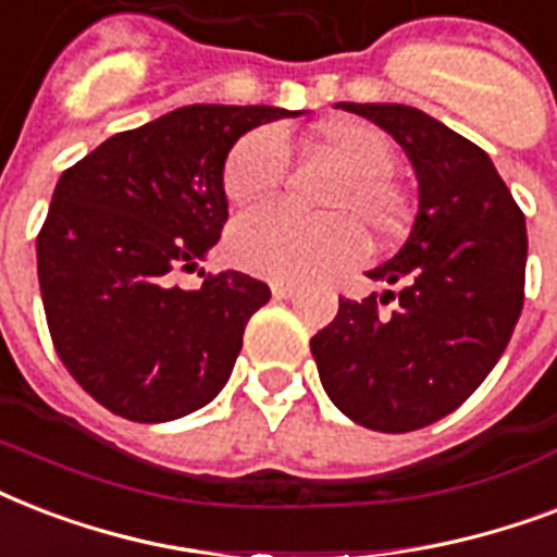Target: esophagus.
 <instances>
[{
	"label": "esophagus",
	"mask_w": 557,
	"mask_h": 557,
	"mask_svg": "<svg viewBox=\"0 0 557 557\" xmlns=\"http://www.w3.org/2000/svg\"><path fill=\"white\" fill-rule=\"evenodd\" d=\"M295 283H271V295L277 297V300H288V297H295Z\"/></svg>",
	"instance_id": "esophagus-1"
}]
</instances>
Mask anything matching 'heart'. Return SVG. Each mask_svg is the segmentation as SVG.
Returning <instances> with one entry per match:
<instances>
[{"label": "heart", "instance_id": "1", "mask_svg": "<svg viewBox=\"0 0 557 557\" xmlns=\"http://www.w3.org/2000/svg\"><path fill=\"white\" fill-rule=\"evenodd\" d=\"M318 138L344 170L323 201L326 216H297L283 208L245 213L227 236V251L239 269L280 283H304L352 265L364 248L361 227L372 239H389L405 227L407 199L389 178L396 152L387 135L364 121H332ZM286 168L283 135L253 129L227 152L225 196L234 205H260L280 190Z\"/></svg>", "mask_w": 557, "mask_h": 557}]
</instances>
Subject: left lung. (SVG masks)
<instances>
[{
	"label": "left lung",
	"mask_w": 557,
	"mask_h": 557,
	"mask_svg": "<svg viewBox=\"0 0 557 557\" xmlns=\"http://www.w3.org/2000/svg\"><path fill=\"white\" fill-rule=\"evenodd\" d=\"M389 133L419 182L407 243L370 280L396 292L341 297L312 338L332 405L370 431L407 433L454 413L500 361L523 309L527 222L476 144L405 103H338ZM394 300V312L380 306Z\"/></svg>",
	"instance_id": "8db88e82"
}]
</instances>
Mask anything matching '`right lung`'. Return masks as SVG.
<instances>
[{
	"label": "right lung",
	"instance_id": "add662e5",
	"mask_svg": "<svg viewBox=\"0 0 557 557\" xmlns=\"http://www.w3.org/2000/svg\"><path fill=\"white\" fill-rule=\"evenodd\" d=\"M292 115L300 112L193 103L112 135L60 176L37 236L39 292L57 356L107 410L170 422L227 384L245 323L271 288L222 271L190 292L176 271L219 243L231 147Z\"/></svg>",
	"mask_w": 557,
	"mask_h": 557
}]
</instances>
